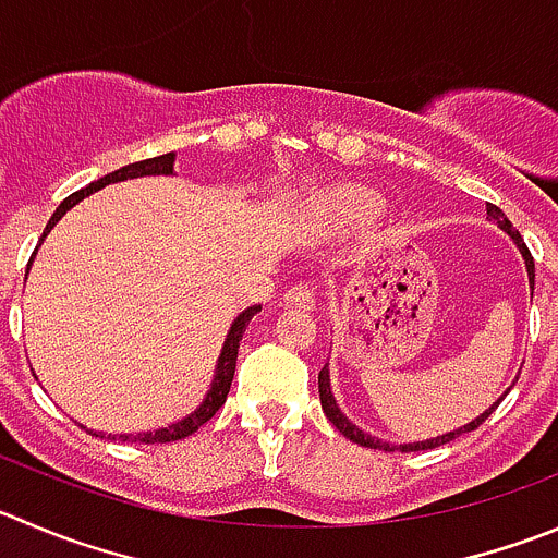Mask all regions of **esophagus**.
Returning <instances> with one entry per match:
<instances>
[{"mask_svg":"<svg viewBox=\"0 0 558 558\" xmlns=\"http://www.w3.org/2000/svg\"><path fill=\"white\" fill-rule=\"evenodd\" d=\"M284 306H293V310H312L315 306V290L312 284H295L284 293Z\"/></svg>","mask_w":558,"mask_h":558,"instance_id":"1","label":"esophagus"}]
</instances>
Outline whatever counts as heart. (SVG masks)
I'll return each mask as SVG.
<instances>
[{
    "label": "heart",
    "instance_id": "b5f03b06",
    "mask_svg": "<svg viewBox=\"0 0 558 558\" xmlns=\"http://www.w3.org/2000/svg\"><path fill=\"white\" fill-rule=\"evenodd\" d=\"M333 208L339 210L348 219H373V216L380 214V203L373 194L359 189L339 191L337 199H333Z\"/></svg>",
    "mask_w": 558,
    "mask_h": 558
}]
</instances>
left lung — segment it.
<instances>
[{
    "mask_svg": "<svg viewBox=\"0 0 558 558\" xmlns=\"http://www.w3.org/2000/svg\"><path fill=\"white\" fill-rule=\"evenodd\" d=\"M487 216H490V219L496 221V225L501 227V230L507 232V235L512 238L514 243H518V248H521L523 259H526V268H529V282H532V290H534V257H532V252H529V246H526V243H523L521 232L514 230V227H512V221H509L507 216L501 214V208H496V205H487ZM317 386H320V405H323V413H326V418H328V422H331L333 427H337L339 433L344 435V438H350V441H353V444H359V447H367V449H384V452H395V449H400V452H422V449H435V447H441V444H449V441H454V438H458V435H463V433H471V429H476V427H480V424L485 422V418L490 416L493 411H496V408H498V402H501L504 397H507V391H504V397H501V400L496 402V405L490 408V411H485V413H482V416H476L474 422H471V424H465V427L454 429V433H447V435H441V438H433V441H422V444H405V447H391V444L375 441V438H369L367 433H362V429L355 427V424H350V422H348V416H344V413L339 411V408H337V400H333V395H331V384H328V369H326V367H323V369H320V375H317Z\"/></svg>",
    "mask_w": 558,
    "mask_h": 558,
    "instance_id": "left-lung-1",
    "label": "left lung"
}]
</instances>
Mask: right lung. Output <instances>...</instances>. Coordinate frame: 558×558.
Returning <instances> with one entry per match:
<instances>
[{
	"label": "right lung",
	"instance_id": "add662e5",
	"mask_svg": "<svg viewBox=\"0 0 558 558\" xmlns=\"http://www.w3.org/2000/svg\"><path fill=\"white\" fill-rule=\"evenodd\" d=\"M172 163H174V153H167V156H156V158H147V161H136V163H129V167L117 169V172L106 174V178L95 180V183H89L87 189L82 191H73L68 199H62L60 208L54 210V216L49 219V225H46L44 235H40V241L46 238V232L51 230V227L57 225V221L65 216V210H71L73 205L82 203L84 196H89L93 191L104 189V185L109 183H120V180H129V178H145V174H172ZM259 312V306H248L246 312H241L238 315V320L232 323L230 333H227V342H225V350H221L219 355V367H216V375H214V386H210L208 397H205V402L199 408H196L191 416H185L183 422L178 424H169V427L163 429H156V433H140V435H117V441H131V444H169V441H180V438H189V435H194L196 429L203 427L205 422H210V418L216 416V411H219L221 405L227 402V395H230V386H232V375H235V362H238V348H241V339H243V331H246L248 320H252L254 315ZM95 435V433H93ZM104 438V435H100ZM109 438H114V435H109Z\"/></svg>",
	"mask_w": 558,
	"mask_h": 558
}]
</instances>
